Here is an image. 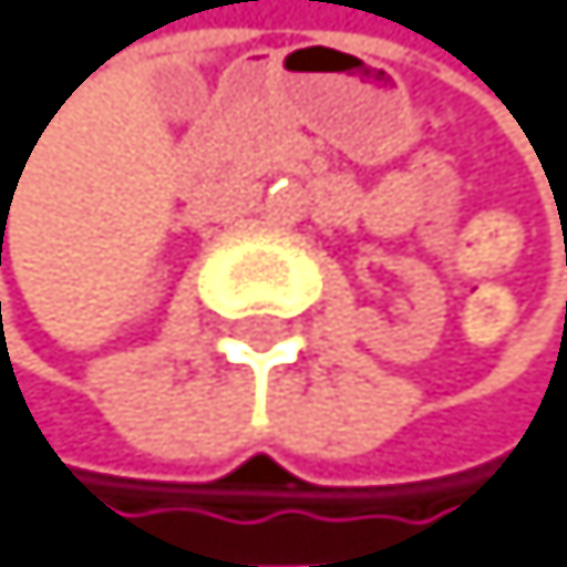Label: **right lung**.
Listing matches in <instances>:
<instances>
[{"instance_id":"obj_1","label":"right lung","mask_w":567,"mask_h":567,"mask_svg":"<svg viewBox=\"0 0 567 567\" xmlns=\"http://www.w3.org/2000/svg\"><path fill=\"white\" fill-rule=\"evenodd\" d=\"M0 264H2V260H0Z\"/></svg>"}]
</instances>
